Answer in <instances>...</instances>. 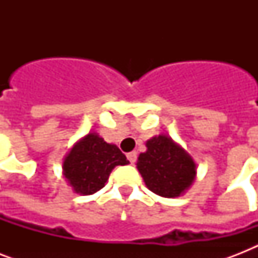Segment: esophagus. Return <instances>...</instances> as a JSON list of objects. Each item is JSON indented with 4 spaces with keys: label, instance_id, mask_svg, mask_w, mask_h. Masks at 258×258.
I'll return each instance as SVG.
<instances>
[{
    "label": "esophagus",
    "instance_id": "esophagus-1",
    "mask_svg": "<svg viewBox=\"0 0 258 258\" xmlns=\"http://www.w3.org/2000/svg\"><path fill=\"white\" fill-rule=\"evenodd\" d=\"M127 159H128L131 165H134V163H135L138 159V154L135 153V151H133V153H128L127 154Z\"/></svg>",
    "mask_w": 258,
    "mask_h": 258
}]
</instances>
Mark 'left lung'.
Returning a JSON list of instances; mask_svg holds the SVG:
<instances>
[{"label": "left lung", "instance_id": "left-lung-1", "mask_svg": "<svg viewBox=\"0 0 258 258\" xmlns=\"http://www.w3.org/2000/svg\"><path fill=\"white\" fill-rule=\"evenodd\" d=\"M147 151L138 158L137 167L153 192L166 198L180 196L196 176V163L171 138L159 135L150 139Z\"/></svg>", "mask_w": 258, "mask_h": 258}]
</instances>
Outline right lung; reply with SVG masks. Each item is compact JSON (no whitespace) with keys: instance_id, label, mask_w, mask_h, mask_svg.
Segmentation results:
<instances>
[{"instance_id":"right-lung-1","label":"right lung","mask_w":258,"mask_h":258,"mask_svg":"<svg viewBox=\"0 0 258 258\" xmlns=\"http://www.w3.org/2000/svg\"><path fill=\"white\" fill-rule=\"evenodd\" d=\"M127 163V158L116 146L104 142L97 134H88L72 147L62 170L75 191L89 196L104 187L115 166Z\"/></svg>"}]
</instances>
